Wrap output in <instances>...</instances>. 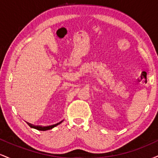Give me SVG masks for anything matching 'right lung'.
<instances>
[{"label":"right lung","mask_w":158,"mask_h":158,"mask_svg":"<svg viewBox=\"0 0 158 158\" xmlns=\"http://www.w3.org/2000/svg\"><path fill=\"white\" fill-rule=\"evenodd\" d=\"M62 121H61V122L56 123V124L52 125V126H32V125H31V124H30V123H29L28 125L30 126V127H31V128H35V129L39 130V131H47V130L52 129V128H54V127H56V126H58V125H59L60 123H62Z\"/></svg>","instance_id":"right-lung-1"}]
</instances>
